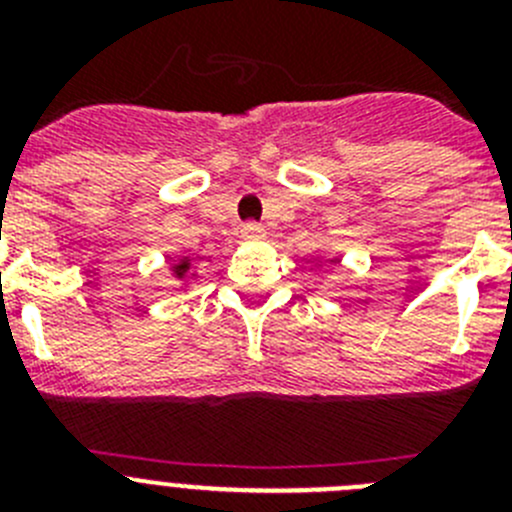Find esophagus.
I'll return each instance as SVG.
<instances>
[{
    "label": "esophagus",
    "mask_w": 512,
    "mask_h": 512,
    "mask_svg": "<svg viewBox=\"0 0 512 512\" xmlns=\"http://www.w3.org/2000/svg\"><path fill=\"white\" fill-rule=\"evenodd\" d=\"M241 235L246 238V241H261V238H264V228H261V225H256V223H246V225H243Z\"/></svg>",
    "instance_id": "34e87169"
}]
</instances>
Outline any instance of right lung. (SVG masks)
<instances>
[{
	"instance_id": "obj_1",
	"label": "right lung",
	"mask_w": 512,
	"mask_h": 512,
	"mask_svg": "<svg viewBox=\"0 0 512 512\" xmlns=\"http://www.w3.org/2000/svg\"><path fill=\"white\" fill-rule=\"evenodd\" d=\"M169 274L179 282V289L189 287V277H197V271H194V261L189 256H179L169 264ZM176 289V287H174Z\"/></svg>"
}]
</instances>
